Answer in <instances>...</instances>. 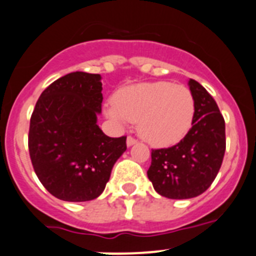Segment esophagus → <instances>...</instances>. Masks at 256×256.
I'll return each mask as SVG.
<instances>
[{
  "label": "esophagus",
  "instance_id": "obj_1",
  "mask_svg": "<svg viewBox=\"0 0 256 256\" xmlns=\"http://www.w3.org/2000/svg\"><path fill=\"white\" fill-rule=\"evenodd\" d=\"M136 143H137V140H134V138L130 137V136L128 138H126V146H128V147H130V146L136 144Z\"/></svg>",
  "mask_w": 256,
  "mask_h": 256
}]
</instances>
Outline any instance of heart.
<instances>
[{
  "label": "heart",
  "instance_id": "obj_1",
  "mask_svg": "<svg viewBox=\"0 0 256 256\" xmlns=\"http://www.w3.org/2000/svg\"><path fill=\"white\" fill-rule=\"evenodd\" d=\"M196 103L191 90L171 82H140L122 88L106 114L119 124L138 122L140 137L156 147L184 140L194 124Z\"/></svg>",
  "mask_w": 256,
  "mask_h": 256
}]
</instances>
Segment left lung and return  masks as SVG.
I'll return each instance as SVG.
<instances>
[{
  "mask_svg": "<svg viewBox=\"0 0 256 256\" xmlns=\"http://www.w3.org/2000/svg\"><path fill=\"white\" fill-rule=\"evenodd\" d=\"M196 103L194 124L184 140L152 150L147 174L156 191L167 198H192L204 194L218 174L226 148L225 120L215 99L190 79Z\"/></svg>",
  "mask_w": 256,
  "mask_h": 256,
  "instance_id": "8db88e82",
  "label": "left lung"
}]
</instances>
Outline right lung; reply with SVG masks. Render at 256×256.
<instances>
[{
    "instance_id": "1",
    "label": "right lung",
    "mask_w": 256,
    "mask_h": 256,
    "mask_svg": "<svg viewBox=\"0 0 256 256\" xmlns=\"http://www.w3.org/2000/svg\"><path fill=\"white\" fill-rule=\"evenodd\" d=\"M102 76L75 72L48 85L30 119L28 152L36 176L52 196L82 202L104 191L126 137L110 138L96 124Z\"/></svg>"
}]
</instances>
